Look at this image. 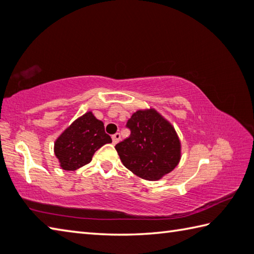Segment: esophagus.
I'll list each match as a JSON object with an SVG mask.
<instances>
[{"label": "esophagus", "instance_id": "1", "mask_svg": "<svg viewBox=\"0 0 254 254\" xmlns=\"http://www.w3.org/2000/svg\"><path fill=\"white\" fill-rule=\"evenodd\" d=\"M120 139H121V134H120L119 132L112 135V141H113L114 144H117V143L120 141Z\"/></svg>", "mask_w": 254, "mask_h": 254}]
</instances>
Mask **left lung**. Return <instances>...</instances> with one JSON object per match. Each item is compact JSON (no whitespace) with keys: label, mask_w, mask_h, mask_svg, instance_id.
<instances>
[{"label":"left lung","mask_w":254,"mask_h":254,"mask_svg":"<svg viewBox=\"0 0 254 254\" xmlns=\"http://www.w3.org/2000/svg\"><path fill=\"white\" fill-rule=\"evenodd\" d=\"M131 134L115 150L124 167L137 177L155 181L180 161V141L173 127L154 111H136L127 122Z\"/></svg>","instance_id":"obj_1"}]
</instances>
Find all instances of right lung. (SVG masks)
I'll return each mask as SVG.
<instances>
[{"label":"right lung","instance_id":"right-lung-1","mask_svg":"<svg viewBox=\"0 0 254 254\" xmlns=\"http://www.w3.org/2000/svg\"><path fill=\"white\" fill-rule=\"evenodd\" d=\"M111 142V136L104 131L103 122L95 119L92 112H87L59 136L54 153L62 169L74 171L90 163L95 152Z\"/></svg>","mask_w":254,"mask_h":254}]
</instances>
